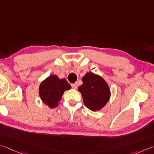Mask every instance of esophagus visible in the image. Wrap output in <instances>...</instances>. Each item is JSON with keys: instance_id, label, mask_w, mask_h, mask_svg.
<instances>
[{"instance_id": "1", "label": "esophagus", "mask_w": 154, "mask_h": 154, "mask_svg": "<svg viewBox=\"0 0 154 154\" xmlns=\"http://www.w3.org/2000/svg\"><path fill=\"white\" fill-rule=\"evenodd\" d=\"M71 87H72V88H73V89H77L78 85H77V83H73V84H71Z\"/></svg>"}]
</instances>
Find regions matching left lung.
<instances>
[{"mask_svg":"<svg viewBox=\"0 0 154 154\" xmlns=\"http://www.w3.org/2000/svg\"><path fill=\"white\" fill-rule=\"evenodd\" d=\"M83 84L78 90L81 93L85 106L95 111L101 109L110 98L109 85L101 76L87 73L82 78Z\"/></svg>","mask_w":154,"mask_h":154,"instance_id":"8db88e82","label":"left lung"}]
</instances>
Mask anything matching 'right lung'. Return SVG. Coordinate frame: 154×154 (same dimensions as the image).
Masks as SVG:
<instances>
[{"label": "right lung", "instance_id": "obj_1", "mask_svg": "<svg viewBox=\"0 0 154 154\" xmlns=\"http://www.w3.org/2000/svg\"><path fill=\"white\" fill-rule=\"evenodd\" d=\"M71 87L65 79H61L57 75H51L40 84L39 95L45 104L50 108H55L58 106L63 93Z\"/></svg>", "mask_w": 154, "mask_h": 154}]
</instances>
